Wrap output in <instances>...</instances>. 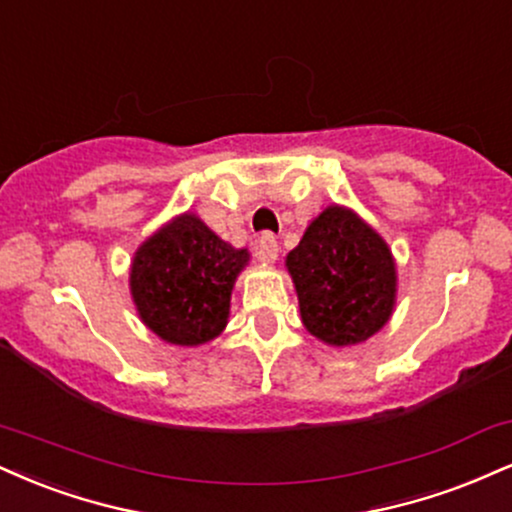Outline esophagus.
<instances>
[{"mask_svg": "<svg viewBox=\"0 0 512 512\" xmlns=\"http://www.w3.org/2000/svg\"><path fill=\"white\" fill-rule=\"evenodd\" d=\"M257 255H260L262 262H274L279 257V240H276L274 233H262L260 240H257Z\"/></svg>", "mask_w": 512, "mask_h": 512, "instance_id": "1", "label": "esophagus"}]
</instances>
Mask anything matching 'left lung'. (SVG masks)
I'll return each mask as SVG.
<instances>
[{
	"mask_svg": "<svg viewBox=\"0 0 512 512\" xmlns=\"http://www.w3.org/2000/svg\"><path fill=\"white\" fill-rule=\"evenodd\" d=\"M286 267L305 329L326 346L365 343L393 315L396 262L386 240L353 209L326 207L288 252Z\"/></svg>",
	"mask_w": 512,
	"mask_h": 512,
	"instance_id": "obj_1",
	"label": "left lung"
}]
</instances>
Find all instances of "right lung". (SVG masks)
Wrapping results in <instances>:
<instances>
[{
  "label": "right lung",
  "instance_id": "obj_1",
  "mask_svg": "<svg viewBox=\"0 0 512 512\" xmlns=\"http://www.w3.org/2000/svg\"><path fill=\"white\" fill-rule=\"evenodd\" d=\"M248 262V250L221 240L195 214H181L135 250V310L162 341L202 346L229 322L233 283Z\"/></svg>",
  "mask_w": 512,
  "mask_h": 512
}]
</instances>
